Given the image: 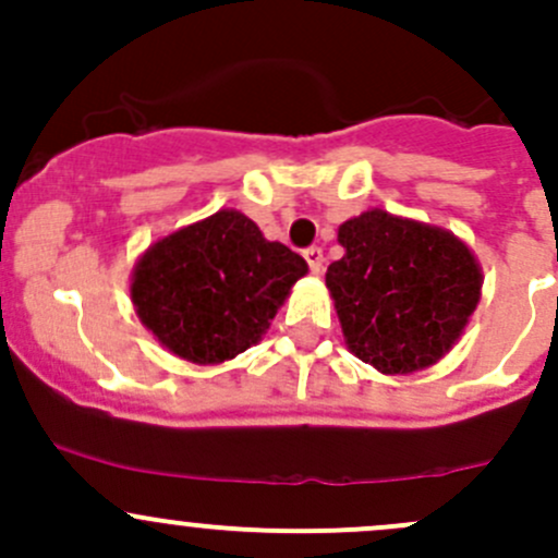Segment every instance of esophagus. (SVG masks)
Wrapping results in <instances>:
<instances>
[{"label": "esophagus", "instance_id": "1", "mask_svg": "<svg viewBox=\"0 0 558 558\" xmlns=\"http://www.w3.org/2000/svg\"><path fill=\"white\" fill-rule=\"evenodd\" d=\"M302 256H305V262H307V267H311V272L318 275L320 269H324V251H320L318 245L305 247V253H302Z\"/></svg>", "mask_w": 558, "mask_h": 558}]
</instances>
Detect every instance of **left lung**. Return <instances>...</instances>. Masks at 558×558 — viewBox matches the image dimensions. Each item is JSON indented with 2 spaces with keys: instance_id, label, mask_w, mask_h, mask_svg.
Wrapping results in <instances>:
<instances>
[{
  "instance_id": "obj_1",
  "label": "left lung",
  "mask_w": 558,
  "mask_h": 558,
  "mask_svg": "<svg viewBox=\"0 0 558 558\" xmlns=\"http://www.w3.org/2000/svg\"><path fill=\"white\" fill-rule=\"evenodd\" d=\"M326 269L348 348L386 375L446 356L481 300V267L451 232L369 210L340 227Z\"/></svg>"
}]
</instances>
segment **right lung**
Listing matches in <instances>:
<instances>
[{
	"label": "right lung",
	"mask_w": 558,
	"mask_h": 558,
	"mask_svg": "<svg viewBox=\"0 0 558 558\" xmlns=\"http://www.w3.org/2000/svg\"><path fill=\"white\" fill-rule=\"evenodd\" d=\"M305 272L300 253L264 240L243 213L218 210L148 247L132 302L174 356L218 364L262 340Z\"/></svg>",
	"instance_id": "obj_1"
}]
</instances>
